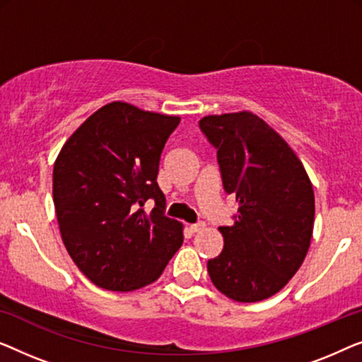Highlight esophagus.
I'll list each match as a JSON object with an SVG mask.
<instances>
[{"label": "esophagus", "mask_w": 362, "mask_h": 362, "mask_svg": "<svg viewBox=\"0 0 362 362\" xmlns=\"http://www.w3.org/2000/svg\"><path fill=\"white\" fill-rule=\"evenodd\" d=\"M202 230H205V223H195V225H190V233H200Z\"/></svg>", "instance_id": "1"}]
</instances>
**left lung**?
I'll return each instance as SVG.
<instances>
[{"label": "left lung", "mask_w": 362, "mask_h": 362, "mask_svg": "<svg viewBox=\"0 0 362 362\" xmlns=\"http://www.w3.org/2000/svg\"><path fill=\"white\" fill-rule=\"evenodd\" d=\"M200 131L216 149L223 188L239 202L220 226L221 254L208 261L215 287L236 302L277 293L302 266L313 233L315 195L287 142L249 111L205 116Z\"/></svg>", "instance_id": "obj_1"}]
</instances>
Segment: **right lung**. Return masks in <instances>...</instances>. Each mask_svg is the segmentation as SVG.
I'll return each mask as SVG.
<instances>
[{
  "instance_id": "obj_1",
  "label": "right lung",
  "mask_w": 362,
  "mask_h": 362,
  "mask_svg": "<svg viewBox=\"0 0 362 362\" xmlns=\"http://www.w3.org/2000/svg\"><path fill=\"white\" fill-rule=\"evenodd\" d=\"M177 116L115 101L69 137L54 165V205L70 257L95 285L129 292L154 282L183 234L157 185ZM155 202L151 214L146 201Z\"/></svg>"
}]
</instances>
